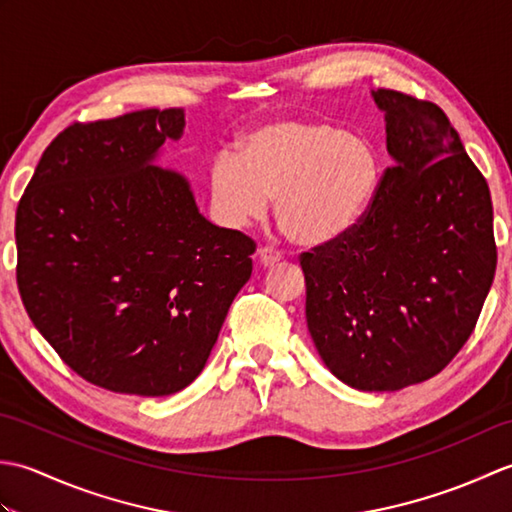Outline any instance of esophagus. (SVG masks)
I'll use <instances>...</instances> for the list:
<instances>
[{
    "mask_svg": "<svg viewBox=\"0 0 512 512\" xmlns=\"http://www.w3.org/2000/svg\"><path fill=\"white\" fill-rule=\"evenodd\" d=\"M259 262H262V266H266V268H270V266H275V264H279L281 262V253L279 250H275V248H259Z\"/></svg>",
    "mask_w": 512,
    "mask_h": 512,
    "instance_id": "34e87169",
    "label": "esophagus"
}]
</instances>
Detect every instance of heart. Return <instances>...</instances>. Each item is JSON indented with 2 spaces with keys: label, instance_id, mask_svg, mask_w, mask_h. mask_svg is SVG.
Wrapping results in <instances>:
<instances>
[{
  "label": "heart",
  "instance_id": "1",
  "mask_svg": "<svg viewBox=\"0 0 512 512\" xmlns=\"http://www.w3.org/2000/svg\"><path fill=\"white\" fill-rule=\"evenodd\" d=\"M380 162L361 134L325 121H273L239 143V160L211 167V200L220 220L244 228L268 215L292 242L321 246L350 233L374 202Z\"/></svg>",
  "mask_w": 512,
  "mask_h": 512
}]
</instances>
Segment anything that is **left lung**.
Segmentation results:
<instances>
[{"instance_id":"8db88e82","label":"left lung","mask_w":512,"mask_h":512,"mask_svg":"<svg viewBox=\"0 0 512 512\" xmlns=\"http://www.w3.org/2000/svg\"><path fill=\"white\" fill-rule=\"evenodd\" d=\"M387 154L367 215L301 255L308 330L323 363L361 391L436 376L469 339L497 248L484 176L438 105L372 92Z\"/></svg>"}]
</instances>
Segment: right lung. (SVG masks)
<instances>
[{
    "label": "right lung",
    "mask_w": 512,
    "mask_h": 512,
    "mask_svg": "<svg viewBox=\"0 0 512 512\" xmlns=\"http://www.w3.org/2000/svg\"><path fill=\"white\" fill-rule=\"evenodd\" d=\"M182 110L74 123L43 151L15 220L28 317L92 385L169 396L206 365L253 273L255 242L211 224L156 165Z\"/></svg>",
    "instance_id": "1"
}]
</instances>
